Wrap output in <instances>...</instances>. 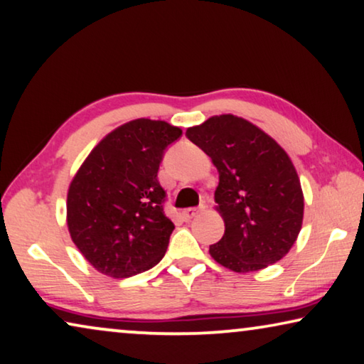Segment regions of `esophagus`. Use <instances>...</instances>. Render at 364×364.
I'll return each mask as SVG.
<instances>
[{
	"mask_svg": "<svg viewBox=\"0 0 364 364\" xmlns=\"http://www.w3.org/2000/svg\"><path fill=\"white\" fill-rule=\"evenodd\" d=\"M198 213H200L198 208H187V210L182 211V218H183V220H186V221H190L193 216H197Z\"/></svg>",
	"mask_w": 364,
	"mask_h": 364,
	"instance_id": "obj_1",
	"label": "esophagus"
}]
</instances>
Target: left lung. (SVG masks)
Wrapping results in <instances>:
<instances>
[{
  "label": "left lung",
  "mask_w": 364,
  "mask_h": 364,
  "mask_svg": "<svg viewBox=\"0 0 364 364\" xmlns=\"http://www.w3.org/2000/svg\"><path fill=\"white\" fill-rule=\"evenodd\" d=\"M190 141L208 154L220 174L215 208L225 234L210 255L229 270L257 272L289 252L303 228L304 195L287 151L252 122L213 115L188 127Z\"/></svg>",
  "instance_id": "left-lung-1"
}]
</instances>
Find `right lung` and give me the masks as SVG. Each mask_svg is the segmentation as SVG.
I'll list each match as a JSON object with an SVG mask.
<instances>
[{
	"mask_svg": "<svg viewBox=\"0 0 364 364\" xmlns=\"http://www.w3.org/2000/svg\"><path fill=\"white\" fill-rule=\"evenodd\" d=\"M182 135L164 120L136 119L107 133L76 171L66 225L82 257L102 275L128 278L159 264L174 231L164 215L158 171Z\"/></svg>",
	"mask_w": 364,
	"mask_h": 364,
	"instance_id": "add662e5",
	"label": "right lung"
}]
</instances>
